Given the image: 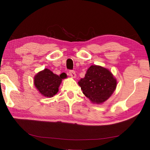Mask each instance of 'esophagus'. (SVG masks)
Wrapping results in <instances>:
<instances>
[{
    "label": "esophagus",
    "instance_id": "esophagus-1",
    "mask_svg": "<svg viewBox=\"0 0 150 150\" xmlns=\"http://www.w3.org/2000/svg\"><path fill=\"white\" fill-rule=\"evenodd\" d=\"M69 75L72 77V78H76V74L75 71H69Z\"/></svg>",
    "mask_w": 150,
    "mask_h": 150
}]
</instances>
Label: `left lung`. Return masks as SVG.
Instances as JSON below:
<instances>
[{
    "label": "left lung",
    "instance_id": "1",
    "mask_svg": "<svg viewBox=\"0 0 150 150\" xmlns=\"http://www.w3.org/2000/svg\"><path fill=\"white\" fill-rule=\"evenodd\" d=\"M78 84L83 94L93 103L102 104L110 98L117 86V80L111 72L101 66L92 65Z\"/></svg>",
    "mask_w": 150,
    "mask_h": 150
}]
</instances>
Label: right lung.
Instances as JSON below:
<instances>
[{
    "mask_svg": "<svg viewBox=\"0 0 150 150\" xmlns=\"http://www.w3.org/2000/svg\"><path fill=\"white\" fill-rule=\"evenodd\" d=\"M66 76L61 74L58 76L48 69L39 72L34 78V84L36 89L42 96L46 98H51L56 94L62 80Z\"/></svg>",
    "mask_w": 150,
    "mask_h": 150,
    "instance_id": "1",
    "label": "right lung"
}]
</instances>
